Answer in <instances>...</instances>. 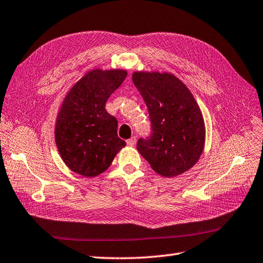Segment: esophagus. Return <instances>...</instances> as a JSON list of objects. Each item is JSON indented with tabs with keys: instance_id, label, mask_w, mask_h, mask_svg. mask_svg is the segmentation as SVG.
<instances>
[{
	"instance_id": "34e87169",
	"label": "esophagus",
	"mask_w": 263,
	"mask_h": 263,
	"mask_svg": "<svg viewBox=\"0 0 263 263\" xmlns=\"http://www.w3.org/2000/svg\"><path fill=\"white\" fill-rule=\"evenodd\" d=\"M136 142H137V138L136 137H132L129 140H126V144L130 145V146H133L134 144H136Z\"/></svg>"
}]
</instances>
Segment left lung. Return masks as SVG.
<instances>
[{
    "mask_svg": "<svg viewBox=\"0 0 263 263\" xmlns=\"http://www.w3.org/2000/svg\"><path fill=\"white\" fill-rule=\"evenodd\" d=\"M151 121L149 137L140 138L138 151L163 177H176L198 162L203 151L205 127L196 99L170 73L134 72Z\"/></svg>",
    "mask_w": 263,
    "mask_h": 263,
    "instance_id": "8db88e82",
    "label": "left lung"
}]
</instances>
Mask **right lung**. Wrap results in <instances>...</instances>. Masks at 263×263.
Listing matches in <instances>:
<instances>
[{
	"label": "right lung",
	"instance_id": "1",
	"mask_svg": "<svg viewBox=\"0 0 263 263\" xmlns=\"http://www.w3.org/2000/svg\"><path fill=\"white\" fill-rule=\"evenodd\" d=\"M126 74L124 70H92L66 94L58 114L55 142L73 172L97 177L125 146L118 137V121L106 112L105 103Z\"/></svg>",
	"mask_w": 263,
	"mask_h": 263
}]
</instances>
